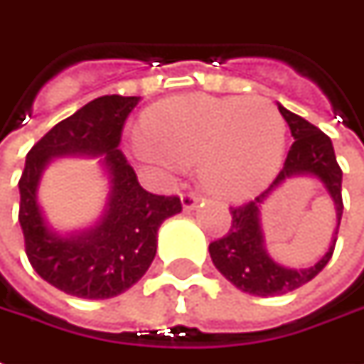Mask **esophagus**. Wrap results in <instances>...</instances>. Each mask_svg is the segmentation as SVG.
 I'll use <instances>...</instances> for the list:
<instances>
[{
	"label": "esophagus",
	"mask_w": 364,
	"mask_h": 364,
	"mask_svg": "<svg viewBox=\"0 0 364 364\" xmlns=\"http://www.w3.org/2000/svg\"><path fill=\"white\" fill-rule=\"evenodd\" d=\"M197 203H199V197H197L193 191H183L181 193L183 208H187V210H189V208H195L197 207Z\"/></svg>",
	"instance_id": "1"
}]
</instances>
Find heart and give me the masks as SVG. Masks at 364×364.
Listing matches in <instances>:
<instances>
[{"instance_id":"1","label":"heart","mask_w":364,"mask_h":364,"mask_svg":"<svg viewBox=\"0 0 364 364\" xmlns=\"http://www.w3.org/2000/svg\"><path fill=\"white\" fill-rule=\"evenodd\" d=\"M146 154L164 161H199L200 183L225 199L266 185L286 144V122L264 98L187 94L147 112Z\"/></svg>"}]
</instances>
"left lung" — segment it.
<instances>
[{
    "label": "left lung",
    "mask_w": 364,
    "mask_h": 364,
    "mask_svg": "<svg viewBox=\"0 0 364 364\" xmlns=\"http://www.w3.org/2000/svg\"><path fill=\"white\" fill-rule=\"evenodd\" d=\"M278 108L284 120L288 122L289 132L294 136V144L289 147L284 167L279 169L278 177L274 179L270 189L264 191L254 200H248L238 207H230V215H232L230 230L223 238H217L208 244V252L217 270L238 289L262 297L282 296V294L294 291L307 282H311L323 270L327 262L331 260L343 217V171L337 164L331 139L329 136H325L321 129L315 128L314 124L304 120L301 116L286 110L284 106H278ZM304 173L315 174L318 178H321L326 188L330 191L338 208V228L330 250L315 267L306 271H289L276 264L265 252L257 220V208L274 186L294 174Z\"/></svg>",
    "instance_id": "1"
}]
</instances>
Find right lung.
Wrapping results in <instances>:
<instances>
[{
	"label": "right lung",
	"mask_w": 364,
	"mask_h": 364,
	"mask_svg": "<svg viewBox=\"0 0 364 364\" xmlns=\"http://www.w3.org/2000/svg\"><path fill=\"white\" fill-rule=\"evenodd\" d=\"M139 96H100L43 136L29 149L19 179V225L25 254L45 282L68 296L106 299L132 288L157 250V230L165 218L181 213L177 195H154L138 183L118 146L122 129ZM104 155L112 183L109 210L101 225L85 235H53L40 215L36 183L55 155Z\"/></svg>",
	"instance_id": "right-lung-1"
}]
</instances>
